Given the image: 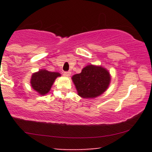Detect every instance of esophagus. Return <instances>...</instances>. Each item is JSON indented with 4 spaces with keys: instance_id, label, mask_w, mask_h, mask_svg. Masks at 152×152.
I'll use <instances>...</instances> for the list:
<instances>
[{
    "instance_id": "1",
    "label": "esophagus",
    "mask_w": 152,
    "mask_h": 152,
    "mask_svg": "<svg viewBox=\"0 0 152 152\" xmlns=\"http://www.w3.org/2000/svg\"><path fill=\"white\" fill-rule=\"evenodd\" d=\"M70 72H68V71H65L63 73V76H67V77H68V76H70Z\"/></svg>"
}]
</instances>
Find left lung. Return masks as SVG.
<instances>
[{
	"mask_svg": "<svg viewBox=\"0 0 152 152\" xmlns=\"http://www.w3.org/2000/svg\"><path fill=\"white\" fill-rule=\"evenodd\" d=\"M79 96L85 99L96 98L102 95L110 85V73L105 68L87 65L80 73L72 77Z\"/></svg>",
	"mask_w": 152,
	"mask_h": 152,
	"instance_id": "8db88e82",
	"label": "left lung"
}]
</instances>
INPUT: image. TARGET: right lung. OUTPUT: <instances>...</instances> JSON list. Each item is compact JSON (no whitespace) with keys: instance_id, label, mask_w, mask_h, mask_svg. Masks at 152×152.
<instances>
[{"instance_id":"obj_1","label":"right lung","mask_w":152,"mask_h":152,"mask_svg":"<svg viewBox=\"0 0 152 152\" xmlns=\"http://www.w3.org/2000/svg\"><path fill=\"white\" fill-rule=\"evenodd\" d=\"M60 73L50 72L46 70H40L32 75L31 84L34 90L40 95H45L50 90L56 78L60 76Z\"/></svg>"}]
</instances>
